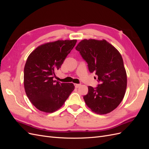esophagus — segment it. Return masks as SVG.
I'll return each instance as SVG.
<instances>
[{
    "instance_id": "1",
    "label": "esophagus",
    "mask_w": 149,
    "mask_h": 149,
    "mask_svg": "<svg viewBox=\"0 0 149 149\" xmlns=\"http://www.w3.org/2000/svg\"><path fill=\"white\" fill-rule=\"evenodd\" d=\"M81 86V84H74V86H75V88H79V86Z\"/></svg>"
}]
</instances>
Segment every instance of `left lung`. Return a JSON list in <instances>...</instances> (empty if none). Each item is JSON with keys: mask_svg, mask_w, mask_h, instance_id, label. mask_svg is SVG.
<instances>
[{"mask_svg": "<svg viewBox=\"0 0 149 149\" xmlns=\"http://www.w3.org/2000/svg\"><path fill=\"white\" fill-rule=\"evenodd\" d=\"M76 49L88 63L89 71L94 72L101 83L96 88L88 86V93L83 97L86 104L97 114L109 113L123 101L127 88L123 57L104 39H84Z\"/></svg>", "mask_w": 149, "mask_h": 149, "instance_id": "1", "label": "left lung"}]
</instances>
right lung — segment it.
Here are the masks:
<instances>
[{
	"label": "right lung",
	"instance_id": "right-lung-1",
	"mask_svg": "<svg viewBox=\"0 0 149 149\" xmlns=\"http://www.w3.org/2000/svg\"><path fill=\"white\" fill-rule=\"evenodd\" d=\"M76 42L61 40L43 43L28 56L24 68V88L30 101L38 110L52 113L59 109L74 89L73 83H61L53 77Z\"/></svg>",
	"mask_w": 149,
	"mask_h": 149
}]
</instances>
